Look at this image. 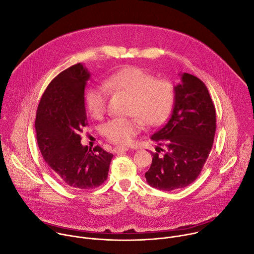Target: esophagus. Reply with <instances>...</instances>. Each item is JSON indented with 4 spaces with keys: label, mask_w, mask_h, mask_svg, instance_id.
Masks as SVG:
<instances>
[{
    "label": "esophagus",
    "mask_w": 254,
    "mask_h": 254,
    "mask_svg": "<svg viewBox=\"0 0 254 254\" xmlns=\"http://www.w3.org/2000/svg\"><path fill=\"white\" fill-rule=\"evenodd\" d=\"M113 151H114V153H116V154H120V153H123V152L128 151V149H127V148H124V147L116 146V147L113 149Z\"/></svg>",
    "instance_id": "obj_1"
}]
</instances>
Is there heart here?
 Here are the masks:
<instances>
[{"label": "heart", "instance_id": "obj_1", "mask_svg": "<svg viewBox=\"0 0 254 254\" xmlns=\"http://www.w3.org/2000/svg\"><path fill=\"white\" fill-rule=\"evenodd\" d=\"M104 85L91 87L86 93V106L92 117L102 118L106 112L109 91L130 96L128 119L115 118L102 127V133L112 143L129 145L147 126H158L167 118L173 106L175 90L165 79H155L138 67H126L108 77Z\"/></svg>", "mask_w": 254, "mask_h": 254}]
</instances>
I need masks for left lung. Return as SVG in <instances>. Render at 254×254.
<instances>
[{"label": "left lung", "mask_w": 254, "mask_h": 254, "mask_svg": "<svg viewBox=\"0 0 254 254\" xmlns=\"http://www.w3.org/2000/svg\"><path fill=\"white\" fill-rule=\"evenodd\" d=\"M174 107L167 123L152 135L158 145L151 153L145 173L148 184L164 191L188 186L199 176L211 151L216 112L207 87L197 77L183 73L174 87ZM160 150L163 155H159Z\"/></svg>", "instance_id": "left-lung-1"}]
</instances>
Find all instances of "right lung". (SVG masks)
I'll use <instances>...</instances> for the list:
<instances>
[{
	"mask_svg": "<svg viewBox=\"0 0 254 254\" xmlns=\"http://www.w3.org/2000/svg\"><path fill=\"white\" fill-rule=\"evenodd\" d=\"M90 73L76 64L57 75L38 105L35 127L42 156L61 183L76 190L94 189L107 177L113 154L81 144L88 126L85 87Z\"/></svg>",
	"mask_w": 254,
	"mask_h": 254,
	"instance_id": "1",
	"label": "right lung"
}]
</instances>
